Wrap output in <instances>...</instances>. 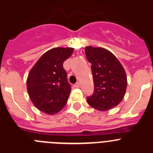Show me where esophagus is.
Here are the masks:
<instances>
[{
    "mask_svg": "<svg viewBox=\"0 0 153 153\" xmlns=\"http://www.w3.org/2000/svg\"><path fill=\"white\" fill-rule=\"evenodd\" d=\"M74 87H75V88H80V83H79V82H77L76 84H75V85H74Z\"/></svg>",
    "mask_w": 153,
    "mask_h": 153,
    "instance_id": "1",
    "label": "esophagus"
}]
</instances>
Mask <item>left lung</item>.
Returning <instances> with one entry per match:
<instances>
[{
    "instance_id": "left-lung-1",
    "label": "left lung",
    "mask_w": 153,
    "mask_h": 153,
    "mask_svg": "<svg viewBox=\"0 0 153 153\" xmlns=\"http://www.w3.org/2000/svg\"><path fill=\"white\" fill-rule=\"evenodd\" d=\"M85 54L92 64L94 93L88 103L100 111H107L118 105L125 97L127 75L115 56L102 48H85Z\"/></svg>"
}]
</instances>
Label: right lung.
I'll use <instances>...</instances> for the list:
<instances>
[{"label":"right lung","mask_w":153,"mask_h":153,"mask_svg":"<svg viewBox=\"0 0 153 153\" xmlns=\"http://www.w3.org/2000/svg\"><path fill=\"white\" fill-rule=\"evenodd\" d=\"M73 51L72 48L49 50L30 70L26 81L28 96L34 105L44 113H58L66 104L71 85L62 64Z\"/></svg>","instance_id":"1"}]
</instances>
